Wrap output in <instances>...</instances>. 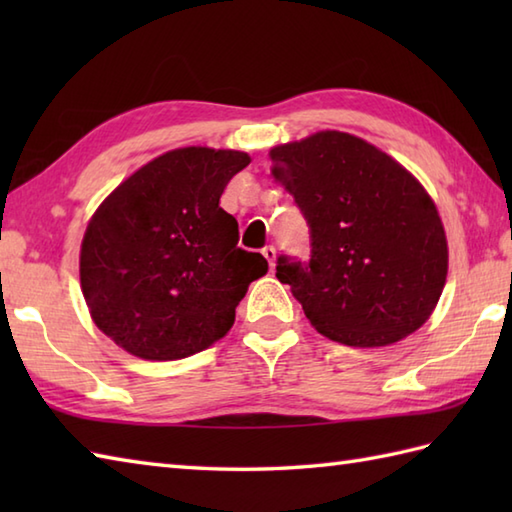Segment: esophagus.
<instances>
[{"label":"esophagus","instance_id":"34e87169","mask_svg":"<svg viewBox=\"0 0 512 512\" xmlns=\"http://www.w3.org/2000/svg\"><path fill=\"white\" fill-rule=\"evenodd\" d=\"M262 255L266 257V262H268L270 270H273V268H275V257H277L275 246H264V248H262Z\"/></svg>","mask_w":512,"mask_h":512}]
</instances>
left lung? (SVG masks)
Returning a JSON list of instances; mask_svg holds the SVG:
<instances>
[{
	"label": "left lung",
	"instance_id": "1",
	"mask_svg": "<svg viewBox=\"0 0 512 512\" xmlns=\"http://www.w3.org/2000/svg\"><path fill=\"white\" fill-rule=\"evenodd\" d=\"M273 176L310 226V262L277 259L303 312L328 339L383 347L431 317L447 281V235L411 173L343 132L270 149Z\"/></svg>",
	"mask_w": 512,
	"mask_h": 512
}]
</instances>
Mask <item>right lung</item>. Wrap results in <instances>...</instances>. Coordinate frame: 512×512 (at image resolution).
I'll return each mask as SVG.
<instances>
[{
    "label": "right lung",
    "mask_w": 512,
    "mask_h": 512,
    "mask_svg": "<svg viewBox=\"0 0 512 512\" xmlns=\"http://www.w3.org/2000/svg\"><path fill=\"white\" fill-rule=\"evenodd\" d=\"M244 151L184 147L140 167L92 215L81 244V290L92 319L145 361L202 352L233 328L264 255L237 246L220 198Z\"/></svg>",
    "instance_id": "right-lung-1"
}]
</instances>
